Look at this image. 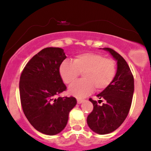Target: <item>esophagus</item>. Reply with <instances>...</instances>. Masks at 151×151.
Segmentation results:
<instances>
[{
	"label": "esophagus",
	"mask_w": 151,
	"mask_h": 151,
	"mask_svg": "<svg viewBox=\"0 0 151 151\" xmlns=\"http://www.w3.org/2000/svg\"><path fill=\"white\" fill-rule=\"evenodd\" d=\"M84 102V100L83 99H77V102L78 104H81L82 103V102Z\"/></svg>",
	"instance_id": "34e87169"
}]
</instances>
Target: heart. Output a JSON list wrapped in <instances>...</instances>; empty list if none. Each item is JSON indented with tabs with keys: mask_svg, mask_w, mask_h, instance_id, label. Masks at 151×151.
<instances>
[{
	"mask_svg": "<svg viewBox=\"0 0 151 151\" xmlns=\"http://www.w3.org/2000/svg\"><path fill=\"white\" fill-rule=\"evenodd\" d=\"M80 73H83V79L72 83L68 88V92L78 98L91 94L94 87L97 91L107 88L116 76V65L114 60L94 53L78 54L73 62L65 60L60 65V76L67 84L73 82Z\"/></svg>",
	"mask_w": 151,
	"mask_h": 151,
	"instance_id": "1",
	"label": "heart"
}]
</instances>
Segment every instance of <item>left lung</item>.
<instances>
[{"label": "left lung", "mask_w": 151, "mask_h": 151, "mask_svg": "<svg viewBox=\"0 0 151 151\" xmlns=\"http://www.w3.org/2000/svg\"><path fill=\"white\" fill-rule=\"evenodd\" d=\"M111 54L117 63V70L112 83L97 97L98 102L105 100L102 105L90 98L94 105L92 112L87 117L89 128L99 134H106L117 129L124 122L132 105L134 94V78L124 58L110 48H103ZM101 99L100 100V99Z\"/></svg>", "instance_id": "1"}]
</instances>
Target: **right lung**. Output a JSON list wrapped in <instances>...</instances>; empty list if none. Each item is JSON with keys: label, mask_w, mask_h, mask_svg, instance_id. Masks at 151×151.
Instances as JSON below:
<instances>
[{"label": "right lung", "mask_w": 151, "mask_h": 151, "mask_svg": "<svg viewBox=\"0 0 151 151\" xmlns=\"http://www.w3.org/2000/svg\"><path fill=\"white\" fill-rule=\"evenodd\" d=\"M66 57L61 48L42 49L27 63L20 76L23 112L31 125L45 134L61 132L77 103L73 97L56 98L66 90L60 74V65Z\"/></svg>", "instance_id": "obj_1"}]
</instances>
